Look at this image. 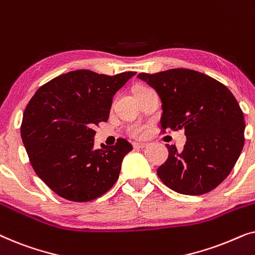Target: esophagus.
I'll use <instances>...</instances> for the list:
<instances>
[{
	"label": "esophagus",
	"instance_id": "1",
	"mask_svg": "<svg viewBox=\"0 0 255 255\" xmlns=\"http://www.w3.org/2000/svg\"><path fill=\"white\" fill-rule=\"evenodd\" d=\"M146 146L145 142H133V147L134 148H144Z\"/></svg>",
	"mask_w": 255,
	"mask_h": 255
}]
</instances>
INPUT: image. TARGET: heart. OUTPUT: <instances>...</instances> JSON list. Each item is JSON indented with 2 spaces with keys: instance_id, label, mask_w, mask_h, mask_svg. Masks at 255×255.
<instances>
[{
  "instance_id": "b5f03b06",
  "label": "heart",
  "mask_w": 255,
  "mask_h": 255,
  "mask_svg": "<svg viewBox=\"0 0 255 255\" xmlns=\"http://www.w3.org/2000/svg\"><path fill=\"white\" fill-rule=\"evenodd\" d=\"M138 88H142V87H138ZM128 133H130L132 137L139 138V137H141V135H144L145 128L142 127V125H140V124L131 125V127L128 128Z\"/></svg>"
}]
</instances>
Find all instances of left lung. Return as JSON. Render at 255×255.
<instances>
[{"instance_id":"8db88e82","label":"left lung","mask_w":255,"mask_h":255,"mask_svg":"<svg viewBox=\"0 0 255 255\" xmlns=\"http://www.w3.org/2000/svg\"><path fill=\"white\" fill-rule=\"evenodd\" d=\"M138 79L162 103L163 130H184L183 151L166 144L168 159L156 169L167 187L183 195L207 194L231 173L244 147V114L233 94L217 80L186 68Z\"/></svg>"}]
</instances>
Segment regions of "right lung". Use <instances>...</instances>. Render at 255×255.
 <instances>
[{
  "instance_id": "add662e5",
  "label": "right lung",
  "mask_w": 255,
  "mask_h": 255,
  "mask_svg": "<svg viewBox=\"0 0 255 255\" xmlns=\"http://www.w3.org/2000/svg\"><path fill=\"white\" fill-rule=\"evenodd\" d=\"M135 74L68 72L41 86L23 115L20 135L34 172L55 194L74 202L95 200L120 176L132 145L94 148V127L109 118L115 94Z\"/></svg>"
}]
</instances>
